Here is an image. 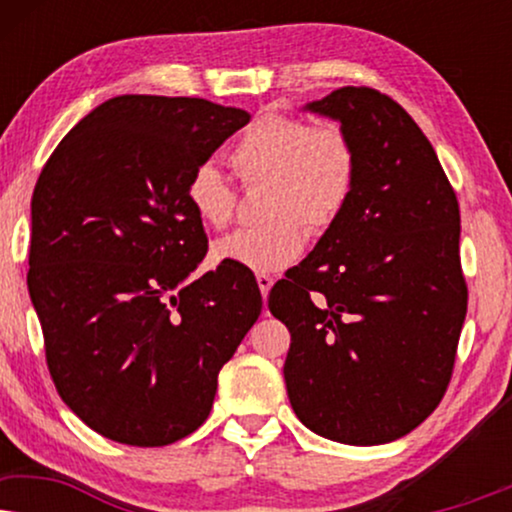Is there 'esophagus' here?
<instances>
[{
  "label": "esophagus",
  "instance_id": "34e87169",
  "mask_svg": "<svg viewBox=\"0 0 512 512\" xmlns=\"http://www.w3.org/2000/svg\"><path fill=\"white\" fill-rule=\"evenodd\" d=\"M256 284H258V289H261V296L263 298H268V293H270V289H272V284H275V279H272L270 275H256Z\"/></svg>",
  "mask_w": 512,
  "mask_h": 512
}]
</instances>
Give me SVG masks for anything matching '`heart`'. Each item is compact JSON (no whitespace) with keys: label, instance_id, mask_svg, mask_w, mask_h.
<instances>
[{"label":"heart","instance_id":"b5f03b06","mask_svg":"<svg viewBox=\"0 0 512 512\" xmlns=\"http://www.w3.org/2000/svg\"><path fill=\"white\" fill-rule=\"evenodd\" d=\"M228 160L244 184L268 181L265 219L270 221L216 240L212 256L254 272H277L296 263L305 251L307 228L321 233L335 223L352 198L359 172L356 146L345 130L312 128L303 118L282 114L258 116ZM186 202L200 223L223 228L233 219L235 188L205 163L188 177Z\"/></svg>","mask_w":512,"mask_h":512}]
</instances>
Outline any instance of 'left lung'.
Wrapping results in <instances>:
<instances>
[{
    "label": "left lung",
    "mask_w": 512,
    "mask_h": 512,
    "mask_svg": "<svg viewBox=\"0 0 512 512\" xmlns=\"http://www.w3.org/2000/svg\"><path fill=\"white\" fill-rule=\"evenodd\" d=\"M303 111L340 123L359 156L354 193L268 307L291 333L284 382L307 429L382 445L417 429L452 377L468 291L459 202L408 111L338 88Z\"/></svg>",
    "instance_id": "obj_1"
}]
</instances>
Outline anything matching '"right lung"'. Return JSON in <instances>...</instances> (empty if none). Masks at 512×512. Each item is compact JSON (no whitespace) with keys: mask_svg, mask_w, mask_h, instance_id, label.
<instances>
[{"mask_svg":"<svg viewBox=\"0 0 512 512\" xmlns=\"http://www.w3.org/2000/svg\"><path fill=\"white\" fill-rule=\"evenodd\" d=\"M249 118L198 97L118 95L39 174L27 289L58 394L104 438L160 447L193 433L261 314L247 268L193 275L207 235L186 202L195 167Z\"/></svg>","mask_w":512,"mask_h":512,"instance_id":"add662e5","label":"right lung"}]
</instances>
